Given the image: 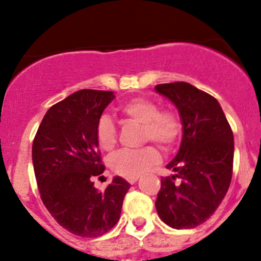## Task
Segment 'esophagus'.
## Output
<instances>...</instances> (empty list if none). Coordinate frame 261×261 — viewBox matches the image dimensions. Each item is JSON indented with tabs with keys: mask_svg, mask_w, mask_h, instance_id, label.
I'll list each match as a JSON object with an SVG mask.
<instances>
[{
	"mask_svg": "<svg viewBox=\"0 0 261 261\" xmlns=\"http://www.w3.org/2000/svg\"><path fill=\"white\" fill-rule=\"evenodd\" d=\"M138 179H139V175H136V177H128V178H126V180H127L130 184H134Z\"/></svg>",
	"mask_w": 261,
	"mask_h": 261,
	"instance_id": "obj_1",
	"label": "esophagus"
}]
</instances>
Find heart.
<instances>
[{"label": "heart", "instance_id": "heart-1", "mask_svg": "<svg viewBox=\"0 0 261 261\" xmlns=\"http://www.w3.org/2000/svg\"><path fill=\"white\" fill-rule=\"evenodd\" d=\"M121 112L134 122L143 125V141H154L163 149H170L179 139L181 122L172 110L160 111L159 105L149 98H134L121 106ZM96 139L101 149L111 151L117 143V127L109 115H101L96 123ZM160 160L155 146L125 149L110 159V167L122 177H136Z\"/></svg>", "mask_w": 261, "mask_h": 261}]
</instances>
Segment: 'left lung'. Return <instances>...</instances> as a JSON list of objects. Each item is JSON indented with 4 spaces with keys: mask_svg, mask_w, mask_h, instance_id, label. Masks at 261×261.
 <instances>
[{
    "mask_svg": "<svg viewBox=\"0 0 261 261\" xmlns=\"http://www.w3.org/2000/svg\"><path fill=\"white\" fill-rule=\"evenodd\" d=\"M155 91L177 107L183 128L179 151L167 165L175 174L162 178L155 207L170 227H197L215 213L230 187L232 130L217 99L192 84H158Z\"/></svg>",
    "mask_w": 261,
    "mask_h": 261,
    "instance_id": "1",
    "label": "left lung"
}]
</instances>
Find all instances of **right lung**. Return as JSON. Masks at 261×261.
<instances>
[{"label": "right lung", "mask_w": 261, "mask_h": 261, "mask_svg": "<svg viewBox=\"0 0 261 261\" xmlns=\"http://www.w3.org/2000/svg\"><path fill=\"white\" fill-rule=\"evenodd\" d=\"M114 92L82 89L48 110L33 143V164L43 203L62 227L98 238L117 223L130 184L115 177L105 191L93 178L105 172L96 123Z\"/></svg>", "instance_id": "right-lung-1"}]
</instances>
